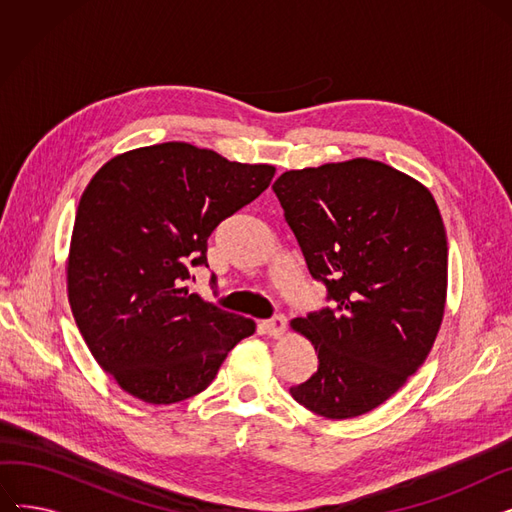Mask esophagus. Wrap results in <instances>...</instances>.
Wrapping results in <instances>:
<instances>
[{
    "label": "esophagus",
    "mask_w": 512,
    "mask_h": 512,
    "mask_svg": "<svg viewBox=\"0 0 512 512\" xmlns=\"http://www.w3.org/2000/svg\"><path fill=\"white\" fill-rule=\"evenodd\" d=\"M263 330H265L267 336L282 338L284 332H286V317H284V315H276V317H272V319L263 321Z\"/></svg>",
    "instance_id": "obj_1"
}]
</instances>
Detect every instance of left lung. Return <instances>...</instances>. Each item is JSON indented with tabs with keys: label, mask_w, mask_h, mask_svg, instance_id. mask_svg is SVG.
Returning <instances> with one entry per match:
<instances>
[{
	"label": "left lung",
	"mask_w": 512,
	"mask_h": 512,
	"mask_svg": "<svg viewBox=\"0 0 512 512\" xmlns=\"http://www.w3.org/2000/svg\"><path fill=\"white\" fill-rule=\"evenodd\" d=\"M274 193L311 276L336 301L290 321L319 359L290 394L326 419L365 415L405 386L442 326L448 242L436 199L367 157L288 170Z\"/></svg>",
	"instance_id": "obj_1"
}]
</instances>
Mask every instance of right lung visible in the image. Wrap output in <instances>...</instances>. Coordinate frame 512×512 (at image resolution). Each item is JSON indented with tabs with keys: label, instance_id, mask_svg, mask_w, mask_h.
I'll list each match as a JSON object with an SVG mask.
<instances>
[{
	"label": "right lung",
	"instance_id": "right-lung-1",
	"mask_svg": "<svg viewBox=\"0 0 512 512\" xmlns=\"http://www.w3.org/2000/svg\"><path fill=\"white\" fill-rule=\"evenodd\" d=\"M270 164L172 141L107 161L80 197L66 261L76 326L130 396L172 405L203 392L255 321L188 292L207 238L270 186ZM215 278H211L213 282Z\"/></svg>",
	"mask_w": 512,
	"mask_h": 512
}]
</instances>
